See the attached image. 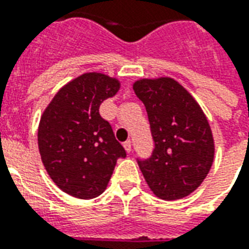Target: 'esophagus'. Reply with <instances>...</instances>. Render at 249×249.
I'll use <instances>...</instances> for the list:
<instances>
[{"label":"esophagus","instance_id":"esophagus-1","mask_svg":"<svg viewBox=\"0 0 249 249\" xmlns=\"http://www.w3.org/2000/svg\"><path fill=\"white\" fill-rule=\"evenodd\" d=\"M124 148H125V151L128 152V153H130V152H132V141L130 140L125 141Z\"/></svg>","mask_w":249,"mask_h":249}]
</instances>
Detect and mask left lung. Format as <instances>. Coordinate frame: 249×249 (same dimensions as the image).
Returning a JSON list of instances; mask_svg holds the SVG:
<instances>
[{
    "instance_id": "1",
    "label": "left lung",
    "mask_w": 249,
    "mask_h": 249,
    "mask_svg": "<svg viewBox=\"0 0 249 249\" xmlns=\"http://www.w3.org/2000/svg\"><path fill=\"white\" fill-rule=\"evenodd\" d=\"M144 103L155 146L137 164L152 192L162 200L188 196L212 167L213 137L195 98L172 78L140 80L133 85Z\"/></svg>"
}]
</instances>
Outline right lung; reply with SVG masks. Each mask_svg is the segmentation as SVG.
I'll list each match as a JSON object with an SVG mask.
<instances>
[{"mask_svg": "<svg viewBox=\"0 0 249 249\" xmlns=\"http://www.w3.org/2000/svg\"><path fill=\"white\" fill-rule=\"evenodd\" d=\"M120 89L116 78L85 73L61 88L42 114L38 149L46 172L71 196L93 198L104 192L124 146L100 114L104 100Z\"/></svg>", "mask_w": 249, "mask_h": 249, "instance_id": "obj_1", "label": "right lung"}]
</instances>
